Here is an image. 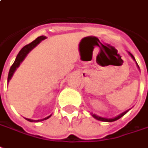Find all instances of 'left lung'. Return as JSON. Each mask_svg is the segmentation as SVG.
Listing matches in <instances>:
<instances>
[{
	"mask_svg": "<svg viewBox=\"0 0 148 148\" xmlns=\"http://www.w3.org/2000/svg\"><path fill=\"white\" fill-rule=\"evenodd\" d=\"M128 54H129L130 56H131V57L135 61H136V59H135V57L133 56V55L132 54V53H130L129 52H128ZM136 65H137V67H138V69H139V65H138V64H137V62L136 61ZM129 110H131V108L128 110H127V111H125V112H123L122 113H120L119 115H118V116H115V117H113V118H104V117H101V116H97V115H96V114H93V113H91V115L95 118L96 119H97V120H99V121H103V122H113V121H116V120H117V119H120L122 116H123L125 114H126Z\"/></svg>",
	"mask_w": 148,
	"mask_h": 148,
	"instance_id": "obj_1",
	"label": "left lung"
}]
</instances>
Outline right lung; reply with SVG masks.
Masks as SVG:
<instances>
[{
  "label": "right lung",
  "instance_id": "right-lung-1",
  "mask_svg": "<svg viewBox=\"0 0 148 148\" xmlns=\"http://www.w3.org/2000/svg\"><path fill=\"white\" fill-rule=\"evenodd\" d=\"M46 38H47V37L45 36H39V37H37V38L35 40H33L32 42H31L30 44H29V45H25V47L22 48L21 50L19 52V53L17 54V56H16L15 61L12 64V65L11 66V68L9 69V76H8V83L9 82V80H10L11 78L12 77L14 72H15V71L16 70V69H17L19 66H20V64L23 62V60L25 59V57L27 56V55H28L29 52H31L35 47H36V46L38 45L41 42L42 40H45ZM51 116H52V115L47 116V117L44 118V119H38V120H33V119H28V118H25V119H27L29 122H40V121H43V120L48 119L49 118L51 117Z\"/></svg>",
  "mask_w": 148,
  "mask_h": 148
}]
</instances>
